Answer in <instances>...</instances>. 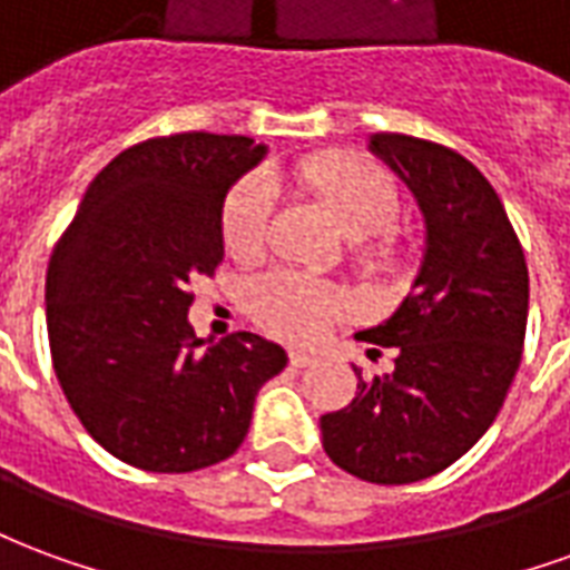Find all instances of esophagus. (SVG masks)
I'll return each mask as SVG.
<instances>
[{
    "instance_id": "esophagus-1",
    "label": "esophagus",
    "mask_w": 570,
    "mask_h": 570,
    "mask_svg": "<svg viewBox=\"0 0 570 570\" xmlns=\"http://www.w3.org/2000/svg\"><path fill=\"white\" fill-rule=\"evenodd\" d=\"M289 363H293L296 370H302V366H308V363H314V354H308V351H298V347H293V351H289Z\"/></svg>"
}]
</instances>
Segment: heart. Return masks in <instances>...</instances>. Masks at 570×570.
<instances>
[{
  "label": "heart",
  "instance_id": "b5f03b06",
  "mask_svg": "<svg viewBox=\"0 0 570 570\" xmlns=\"http://www.w3.org/2000/svg\"><path fill=\"white\" fill-rule=\"evenodd\" d=\"M296 183L317 198L335 225L347 237L360 240V253L370 262H391L396 240L387 235L400 210V198L391 176L357 158L345 155H314L296 167ZM274 191L268 179L253 176L225 204L223 240L225 249L240 262L259 259L272 223ZM370 236V242H363ZM253 311L265 330L293 342L321 338L335 321H342L347 302L342 289L305 274L277 272L253 286Z\"/></svg>",
  "mask_w": 570,
  "mask_h": 570
}]
</instances>
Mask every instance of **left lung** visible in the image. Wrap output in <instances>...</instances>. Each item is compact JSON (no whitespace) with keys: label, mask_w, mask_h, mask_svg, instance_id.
Masks as SVG:
<instances>
[{"label":"left lung","mask_w":570,"mask_h":570,"mask_svg":"<svg viewBox=\"0 0 570 570\" xmlns=\"http://www.w3.org/2000/svg\"><path fill=\"white\" fill-rule=\"evenodd\" d=\"M366 149L394 170L424 219L412 293L360 330L394 347V372L363 382L351 406L321 419L335 464L379 485H406L470 452L503 406L522 360L528 268L498 191L458 151L406 134Z\"/></svg>","instance_id":"1"}]
</instances>
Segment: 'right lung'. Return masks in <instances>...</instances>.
<instances>
[{
	"label": "right lung",
	"mask_w": 570,
	"mask_h": 570,
	"mask_svg": "<svg viewBox=\"0 0 570 570\" xmlns=\"http://www.w3.org/2000/svg\"><path fill=\"white\" fill-rule=\"evenodd\" d=\"M265 142L176 134L97 174L60 237L45 311L57 382L118 461L191 473L244 442L259 387L286 351L256 333L198 338L188 281L223 262V207Z\"/></svg>",
	"instance_id": "obj_1"
}]
</instances>
